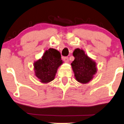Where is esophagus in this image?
I'll return each mask as SVG.
<instances>
[{
    "label": "esophagus",
    "mask_w": 124,
    "mask_h": 124,
    "mask_svg": "<svg viewBox=\"0 0 124 124\" xmlns=\"http://www.w3.org/2000/svg\"><path fill=\"white\" fill-rule=\"evenodd\" d=\"M63 60L65 62L68 63V62H69V58L67 57V56H65V57H63Z\"/></svg>",
    "instance_id": "obj_1"
}]
</instances>
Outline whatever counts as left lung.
Returning <instances> with one entry per match:
<instances>
[{"instance_id": "8db88e82", "label": "left lung", "mask_w": 124, "mask_h": 124, "mask_svg": "<svg viewBox=\"0 0 124 124\" xmlns=\"http://www.w3.org/2000/svg\"><path fill=\"white\" fill-rule=\"evenodd\" d=\"M73 55L75 60L71 65L76 80L81 83H88L97 72L96 63L79 48L74 51Z\"/></svg>"}]
</instances>
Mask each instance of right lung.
<instances>
[{
    "label": "right lung",
    "instance_id": "1",
    "mask_svg": "<svg viewBox=\"0 0 124 124\" xmlns=\"http://www.w3.org/2000/svg\"><path fill=\"white\" fill-rule=\"evenodd\" d=\"M62 63L59 51L49 48L45 51L42 59L34 63L35 76L42 83L51 82L54 79L58 67Z\"/></svg>",
    "mask_w": 124,
    "mask_h": 124
}]
</instances>
